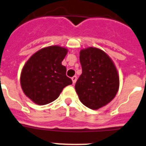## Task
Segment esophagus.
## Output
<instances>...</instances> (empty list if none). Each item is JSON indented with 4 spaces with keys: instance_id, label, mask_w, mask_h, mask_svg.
Masks as SVG:
<instances>
[{
    "instance_id": "1",
    "label": "esophagus",
    "mask_w": 146,
    "mask_h": 146,
    "mask_svg": "<svg viewBox=\"0 0 146 146\" xmlns=\"http://www.w3.org/2000/svg\"><path fill=\"white\" fill-rule=\"evenodd\" d=\"M72 81H73V84L76 83V76H73V77H72Z\"/></svg>"
}]
</instances>
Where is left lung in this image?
<instances>
[{
  "label": "left lung",
  "instance_id": "1",
  "mask_svg": "<svg viewBox=\"0 0 146 146\" xmlns=\"http://www.w3.org/2000/svg\"><path fill=\"white\" fill-rule=\"evenodd\" d=\"M82 74L75 84L79 99L97 110L111 102L119 88V76L111 59L100 48L89 47L80 52Z\"/></svg>",
  "mask_w": 146,
  "mask_h": 146
}]
</instances>
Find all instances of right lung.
<instances>
[{"label": "right lung", "mask_w": 146, "mask_h": 146, "mask_svg": "<svg viewBox=\"0 0 146 146\" xmlns=\"http://www.w3.org/2000/svg\"><path fill=\"white\" fill-rule=\"evenodd\" d=\"M68 50L58 46L40 49L26 62L21 70L23 92L34 103L45 105L58 98L65 87L72 84L62 61Z\"/></svg>", "instance_id": "obj_1"}]
</instances>
